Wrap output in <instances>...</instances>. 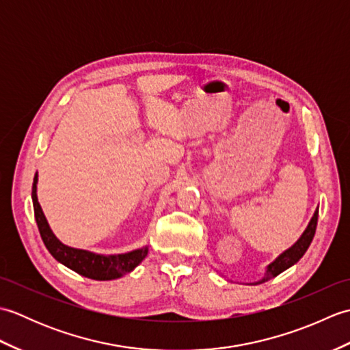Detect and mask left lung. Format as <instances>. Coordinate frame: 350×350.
<instances>
[{
    "label": "left lung",
    "instance_id": "obj_1",
    "mask_svg": "<svg viewBox=\"0 0 350 350\" xmlns=\"http://www.w3.org/2000/svg\"><path fill=\"white\" fill-rule=\"evenodd\" d=\"M317 218H319V207L316 209L313 218L308 222V226L306 228V232L302 233V236L299 237L293 247H290L288 250H286L282 254H280L273 262L266 267L265 277L262 280H258L256 282H250L251 286H257L262 284V282L272 280L273 277H277L281 272H284L286 269H288L290 266H293L296 262H299V258L306 254V251L308 250L311 241H313L314 233H316V227H317Z\"/></svg>",
    "mask_w": 350,
    "mask_h": 350
}]
</instances>
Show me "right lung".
<instances>
[{
    "label": "right lung",
    "mask_w": 350,
    "mask_h": 350,
    "mask_svg": "<svg viewBox=\"0 0 350 350\" xmlns=\"http://www.w3.org/2000/svg\"><path fill=\"white\" fill-rule=\"evenodd\" d=\"M31 198H33V206H34L36 222H37V227H39L44 247L48 248L51 256L54 257L57 262L68 266L69 269L83 275V277L98 280V281L120 278L124 273H129L131 271L135 269V267L146 258L148 252L147 247L133 250L131 252H124V254H113V256H102L87 250L68 247V245H64L58 241L55 234L52 233L48 221L43 215L42 207L39 202H37V173L34 176Z\"/></svg>",
    "instance_id": "obj_1"
}]
</instances>
